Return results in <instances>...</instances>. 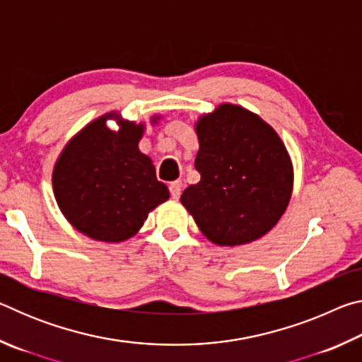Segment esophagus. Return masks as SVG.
<instances>
[{"label": "esophagus", "mask_w": 362, "mask_h": 362, "mask_svg": "<svg viewBox=\"0 0 362 362\" xmlns=\"http://www.w3.org/2000/svg\"><path fill=\"white\" fill-rule=\"evenodd\" d=\"M169 192H170V196H173V199H179L180 193H182V182L180 180L170 182Z\"/></svg>", "instance_id": "1"}]
</instances>
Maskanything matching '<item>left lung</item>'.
Instances as JSON below:
<instances>
[{"mask_svg":"<svg viewBox=\"0 0 362 362\" xmlns=\"http://www.w3.org/2000/svg\"><path fill=\"white\" fill-rule=\"evenodd\" d=\"M201 180L182 194L203 235L218 246L259 240L289 204L293 169L283 140L260 116L222 103L194 126Z\"/></svg>","mask_w":362,"mask_h":362,"instance_id":"obj_1","label":"left lung"}]
</instances>
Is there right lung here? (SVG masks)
Segmentation results:
<instances>
[{
  "label": "right lung",
  "mask_w": 362,
  "mask_h": 362,
  "mask_svg": "<svg viewBox=\"0 0 362 362\" xmlns=\"http://www.w3.org/2000/svg\"><path fill=\"white\" fill-rule=\"evenodd\" d=\"M112 117L120 122L118 132L105 124ZM142 136L144 124L112 112L89 122L60 153L52 173L54 196L65 218L86 236L105 243L129 240L148 212L169 199L151 159L139 150Z\"/></svg>",
  "instance_id": "add662e5"
}]
</instances>
